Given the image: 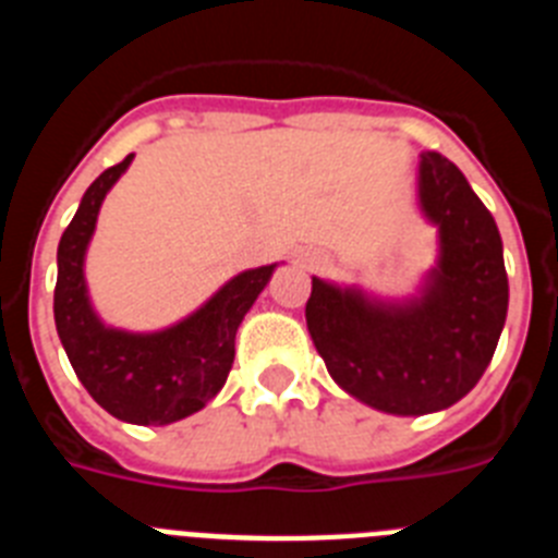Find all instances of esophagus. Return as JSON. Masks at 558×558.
Segmentation results:
<instances>
[{
    "label": "esophagus",
    "mask_w": 558,
    "mask_h": 558,
    "mask_svg": "<svg viewBox=\"0 0 558 558\" xmlns=\"http://www.w3.org/2000/svg\"><path fill=\"white\" fill-rule=\"evenodd\" d=\"M304 265H307V268H318V265H322V259H318V256H311V259H304Z\"/></svg>",
    "instance_id": "esophagus-1"
}]
</instances>
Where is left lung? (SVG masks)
<instances>
[{
	"instance_id": "left-lung-1",
	"label": "left lung",
	"mask_w": 558,
	"mask_h": 558,
	"mask_svg": "<svg viewBox=\"0 0 558 558\" xmlns=\"http://www.w3.org/2000/svg\"><path fill=\"white\" fill-rule=\"evenodd\" d=\"M417 208L437 231V259L417 293L375 296L313 276L304 316L338 387L387 415L457 403L492 364L508 316V274L492 211L437 151L417 160Z\"/></svg>"
}]
</instances>
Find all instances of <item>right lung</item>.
<instances>
[{
    "label": "right lung",
    "instance_id": "add662e5",
    "mask_svg": "<svg viewBox=\"0 0 558 558\" xmlns=\"http://www.w3.org/2000/svg\"><path fill=\"white\" fill-rule=\"evenodd\" d=\"M132 157L93 180L61 233L52 313L66 359L98 407L123 423L169 426L199 412L226 387L233 338L279 262L231 276L197 311L163 330L135 332L107 325L89 299L84 262L104 197L130 169Z\"/></svg>",
    "mask_w": 558,
    "mask_h": 558
}]
</instances>
